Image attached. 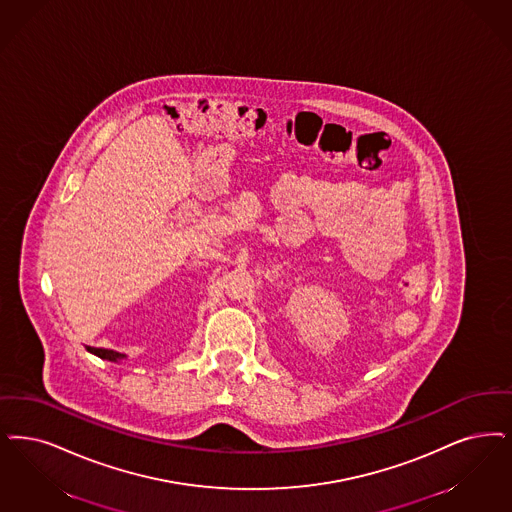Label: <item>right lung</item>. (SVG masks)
<instances>
[{"label": "right lung", "mask_w": 512, "mask_h": 512, "mask_svg": "<svg viewBox=\"0 0 512 512\" xmlns=\"http://www.w3.org/2000/svg\"><path fill=\"white\" fill-rule=\"evenodd\" d=\"M87 350H89L91 354H95V356L103 358V360H108V362H120V360H127V356H125V354H122V352H116V350L93 347H87Z\"/></svg>", "instance_id": "add662e5"}]
</instances>
